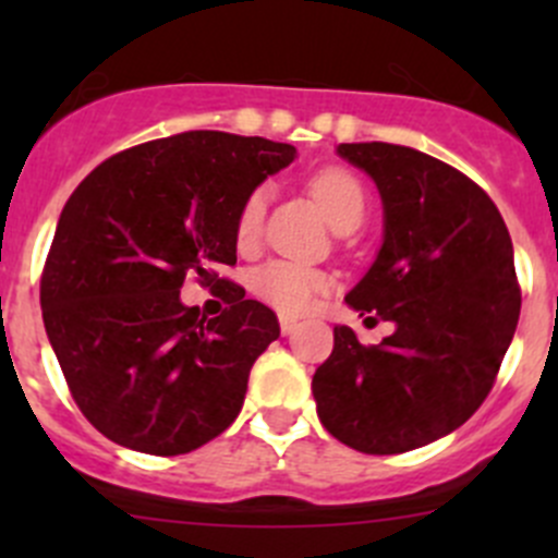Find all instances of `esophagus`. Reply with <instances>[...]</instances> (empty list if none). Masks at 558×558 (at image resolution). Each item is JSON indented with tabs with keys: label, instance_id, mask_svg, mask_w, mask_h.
Returning <instances> with one entry per match:
<instances>
[{
	"label": "esophagus",
	"instance_id": "esophagus-1",
	"mask_svg": "<svg viewBox=\"0 0 558 558\" xmlns=\"http://www.w3.org/2000/svg\"><path fill=\"white\" fill-rule=\"evenodd\" d=\"M278 320H280V331H283V335H291V331L300 326V324H296V318H291V315H280Z\"/></svg>",
	"mask_w": 558,
	"mask_h": 558
}]
</instances>
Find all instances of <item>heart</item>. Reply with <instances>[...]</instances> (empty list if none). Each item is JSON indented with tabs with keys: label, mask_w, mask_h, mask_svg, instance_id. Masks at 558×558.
<instances>
[{
	"label": "heart",
	"mask_w": 558,
	"mask_h": 558,
	"mask_svg": "<svg viewBox=\"0 0 558 558\" xmlns=\"http://www.w3.org/2000/svg\"><path fill=\"white\" fill-rule=\"evenodd\" d=\"M311 191L337 229L362 223L364 210H367V191L351 170L337 165L320 167L318 172H313ZM264 202H267V191L258 185L240 205L238 221H234V238H238L240 247H251L258 240L264 221ZM331 283H335V278L326 269L291 262V258H272V262L262 264L251 280L258 300L286 315H302L311 311L318 296H324L331 289Z\"/></svg>",
	"instance_id": "b5f03b06"
}]
</instances>
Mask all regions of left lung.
Returning <instances> with one entry per match:
<instances>
[{
    "instance_id": "1",
    "label": "left lung",
    "mask_w": 558,
    "mask_h": 558,
    "mask_svg": "<svg viewBox=\"0 0 558 558\" xmlns=\"http://www.w3.org/2000/svg\"><path fill=\"white\" fill-rule=\"evenodd\" d=\"M337 150L378 183L386 210L384 247L345 302L397 331L362 345L335 326L315 408L348 448L404 453L459 429L497 384L521 313L513 243L492 196L446 161L391 143Z\"/></svg>"
}]
</instances>
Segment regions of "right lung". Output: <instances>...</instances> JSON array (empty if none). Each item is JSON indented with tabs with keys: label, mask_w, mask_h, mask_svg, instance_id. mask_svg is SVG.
Segmentation results:
<instances>
[{
	"label": "right lung",
	"mask_w": 558,
	"mask_h": 558,
	"mask_svg": "<svg viewBox=\"0 0 558 558\" xmlns=\"http://www.w3.org/2000/svg\"><path fill=\"white\" fill-rule=\"evenodd\" d=\"M294 145L183 132L105 159L59 216L39 278L48 340L88 424L140 453L178 456L238 418L278 315L216 267L238 264L240 205ZM185 274L228 302H179Z\"/></svg>",
	"instance_id": "obj_1"
}]
</instances>
